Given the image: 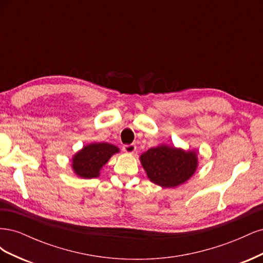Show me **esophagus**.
I'll return each instance as SVG.
<instances>
[{"label": "esophagus", "mask_w": 263, "mask_h": 263, "mask_svg": "<svg viewBox=\"0 0 263 263\" xmlns=\"http://www.w3.org/2000/svg\"><path fill=\"white\" fill-rule=\"evenodd\" d=\"M123 150L127 154H134L136 151V145L130 144V145H124Z\"/></svg>", "instance_id": "34e87169"}]
</instances>
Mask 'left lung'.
Segmentation results:
<instances>
[{
  "mask_svg": "<svg viewBox=\"0 0 263 263\" xmlns=\"http://www.w3.org/2000/svg\"><path fill=\"white\" fill-rule=\"evenodd\" d=\"M140 161L150 181L162 187H174L186 182L197 166L195 151L164 145L150 148L140 156Z\"/></svg>",
  "mask_w": 263,
  "mask_h": 263,
  "instance_id": "1",
  "label": "left lung"
}]
</instances>
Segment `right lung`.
Returning <instances> with one entry per match:
<instances>
[{
  "mask_svg": "<svg viewBox=\"0 0 263 263\" xmlns=\"http://www.w3.org/2000/svg\"><path fill=\"white\" fill-rule=\"evenodd\" d=\"M116 153H118V148L107 142L90 144L74 155L72 169L81 178H97L100 176L102 166Z\"/></svg>",
  "mask_w": 263,
  "mask_h": 263,
  "instance_id": "1",
  "label": "right lung"
}]
</instances>
